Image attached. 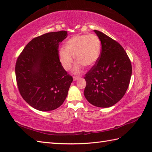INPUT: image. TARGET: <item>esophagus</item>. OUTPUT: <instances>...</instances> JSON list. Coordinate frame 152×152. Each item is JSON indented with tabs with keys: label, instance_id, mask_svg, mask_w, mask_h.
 <instances>
[{
	"label": "esophagus",
	"instance_id": "esophagus-1",
	"mask_svg": "<svg viewBox=\"0 0 152 152\" xmlns=\"http://www.w3.org/2000/svg\"><path fill=\"white\" fill-rule=\"evenodd\" d=\"M80 78H81V77H80V76H74L73 77V80H74V81H76V80H79Z\"/></svg>",
	"mask_w": 152,
	"mask_h": 152
}]
</instances>
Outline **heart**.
<instances>
[{
  "mask_svg": "<svg viewBox=\"0 0 152 152\" xmlns=\"http://www.w3.org/2000/svg\"><path fill=\"white\" fill-rule=\"evenodd\" d=\"M101 51V40L95 34L76 35L64 45L59 53L60 62L65 70H69L73 63L72 57L78 62L74 72H80L82 66L92 67L97 62Z\"/></svg>",
  "mask_w": 152,
  "mask_h": 152,
  "instance_id": "b5f03b06",
  "label": "heart"
}]
</instances>
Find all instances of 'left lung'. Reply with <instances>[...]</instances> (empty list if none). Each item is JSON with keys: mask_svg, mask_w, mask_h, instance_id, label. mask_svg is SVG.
<instances>
[{"mask_svg": "<svg viewBox=\"0 0 152 152\" xmlns=\"http://www.w3.org/2000/svg\"><path fill=\"white\" fill-rule=\"evenodd\" d=\"M102 49L97 62L86 74L84 96L97 107L108 108L120 101L129 85L132 66L127 53L118 42L94 30Z\"/></svg>", "mask_w": 152, "mask_h": 152, "instance_id": "obj_1", "label": "left lung"}]
</instances>
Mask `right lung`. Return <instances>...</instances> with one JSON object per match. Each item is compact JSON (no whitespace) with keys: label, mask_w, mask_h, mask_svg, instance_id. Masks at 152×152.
<instances>
[{"label":"right lung","mask_w":152,"mask_h":152,"mask_svg":"<svg viewBox=\"0 0 152 152\" xmlns=\"http://www.w3.org/2000/svg\"><path fill=\"white\" fill-rule=\"evenodd\" d=\"M67 35L61 31L34 38L18 57L15 70L19 91L38 110H53L66 98L73 78L61 64L58 48Z\"/></svg>","instance_id":"obj_1"}]
</instances>
